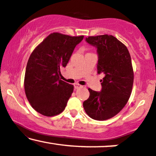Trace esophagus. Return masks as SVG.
I'll return each mask as SVG.
<instances>
[{"label": "esophagus", "mask_w": 156, "mask_h": 156, "mask_svg": "<svg viewBox=\"0 0 156 156\" xmlns=\"http://www.w3.org/2000/svg\"><path fill=\"white\" fill-rule=\"evenodd\" d=\"M74 87H75V89H79V88H80V87H82V86L80 85L79 83H76L74 84Z\"/></svg>", "instance_id": "34e87169"}]
</instances>
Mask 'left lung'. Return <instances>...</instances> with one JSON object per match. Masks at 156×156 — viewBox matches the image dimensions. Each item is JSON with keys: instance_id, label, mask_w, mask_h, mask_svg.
Wrapping results in <instances>:
<instances>
[{"instance_id": "obj_1", "label": "left lung", "mask_w": 156, "mask_h": 156, "mask_svg": "<svg viewBox=\"0 0 156 156\" xmlns=\"http://www.w3.org/2000/svg\"><path fill=\"white\" fill-rule=\"evenodd\" d=\"M86 42L97 48L98 73L104 78L101 92L89 89L83 108L93 119L105 120L117 115L129 99L133 83L131 58L126 46L112 35L89 37Z\"/></svg>"}]
</instances>
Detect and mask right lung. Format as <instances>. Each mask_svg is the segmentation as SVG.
Masks as SVG:
<instances>
[{
  "label": "right lung",
  "mask_w": 156,
  "mask_h": 156,
  "mask_svg": "<svg viewBox=\"0 0 156 156\" xmlns=\"http://www.w3.org/2000/svg\"><path fill=\"white\" fill-rule=\"evenodd\" d=\"M83 36L53 33L34 50L27 63L24 79L27 99L34 110L46 117L59 114L73 92V85L60 79L75 48Z\"/></svg>",
  "instance_id": "1"
}]
</instances>
